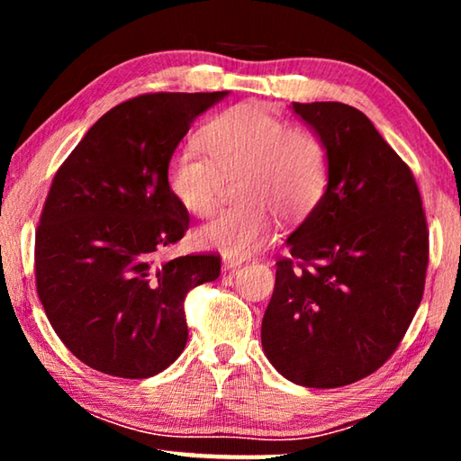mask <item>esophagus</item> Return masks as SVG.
<instances>
[{
	"label": "esophagus",
	"instance_id": "34e87169",
	"mask_svg": "<svg viewBox=\"0 0 461 461\" xmlns=\"http://www.w3.org/2000/svg\"><path fill=\"white\" fill-rule=\"evenodd\" d=\"M244 264V258H238V256H223V268L231 270V268H240Z\"/></svg>",
	"mask_w": 461,
	"mask_h": 461
}]
</instances>
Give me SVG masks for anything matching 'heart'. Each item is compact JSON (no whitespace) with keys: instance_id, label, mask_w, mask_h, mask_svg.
Segmentation results:
<instances>
[{"instance_id":"obj_1","label":"heart","mask_w":461,"mask_h":461,"mask_svg":"<svg viewBox=\"0 0 461 461\" xmlns=\"http://www.w3.org/2000/svg\"><path fill=\"white\" fill-rule=\"evenodd\" d=\"M201 156H170L165 185L186 213L205 217L220 201L223 178L233 175L240 199L197 231L201 246L244 256L270 236L275 213L301 221L319 205L330 181V154L323 140L303 126H288L264 104L223 109L199 130Z\"/></svg>"}]
</instances>
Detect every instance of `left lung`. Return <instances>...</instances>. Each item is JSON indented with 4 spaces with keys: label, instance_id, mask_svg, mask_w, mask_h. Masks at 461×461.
Instances as JSON below:
<instances>
[{
    "label": "left lung",
    "instance_id": "1",
    "mask_svg": "<svg viewBox=\"0 0 461 461\" xmlns=\"http://www.w3.org/2000/svg\"><path fill=\"white\" fill-rule=\"evenodd\" d=\"M293 109L323 140L330 181L276 262L262 348L294 384L338 388L399 348L423 299L429 230L411 168L360 109Z\"/></svg>",
    "mask_w": 461,
    "mask_h": 461
}]
</instances>
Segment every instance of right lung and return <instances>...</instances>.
I'll list each match as a JSON object with an SVG mask.
<instances>
[{
	"label": "right lung",
	"instance_id": "1",
	"mask_svg": "<svg viewBox=\"0 0 461 461\" xmlns=\"http://www.w3.org/2000/svg\"><path fill=\"white\" fill-rule=\"evenodd\" d=\"M228 91L146 93L93 123L52 178L36 230V291L52 330L89 368L150 378L186 346L185 299L220 276L215 254L156 262L189 230L167 162Z\"/></svg>",
	"mask_w": 461,
	"mask_h": 461
}]
</instances>
